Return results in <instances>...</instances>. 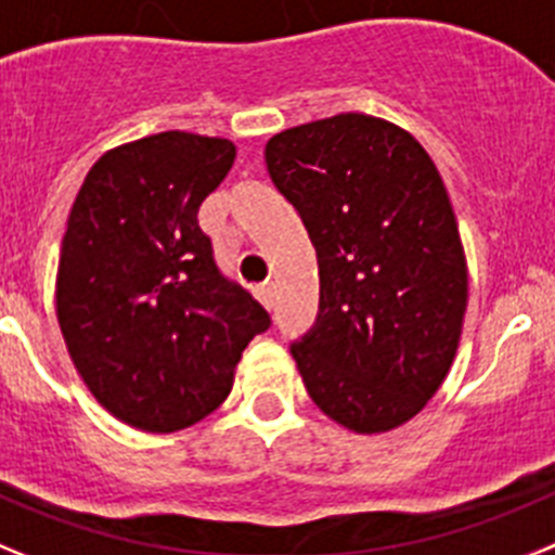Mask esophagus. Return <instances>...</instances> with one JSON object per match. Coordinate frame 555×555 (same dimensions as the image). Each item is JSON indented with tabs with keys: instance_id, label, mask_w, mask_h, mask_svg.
Segmentation results:
<instances>
[{
	"instance_id": "1",
	"label": "esophagus",
	"mask_w": 555,
	"mask_h": 555,
	"mask_svg": "<svg viewBox=\"0 0 555 555\" xmlns=\"http://www.w3.org/2000/svg\"><path fill=\"white\" fill-rule=\"evenodd\" d=\"M257 298H259V301H262L264 307H268V310H271V307H273V284H268V282L259 284V287H257Z\"/></svg>"
}]
</instances>
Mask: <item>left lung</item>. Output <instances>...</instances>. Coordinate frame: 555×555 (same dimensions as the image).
<instances>
[{
  "mask_svg": "<svg viewBox=\"0 0 555 555\" xmlns=\"http://www.w3.org/2000/svg\"><path fill=\"white\" fill-rule=\"evenodd\" d=\"M264 164L315 245L318 318L291 346L307 393L349 430H393L444 383L464 326L444 181L411 133L369 114L287 128Z\"/></svg>",
  "mask_w": 555,
  "mask_h": 555,
  "instance_id": "obj_1",
  "label": "left lung"
}]
</instances>
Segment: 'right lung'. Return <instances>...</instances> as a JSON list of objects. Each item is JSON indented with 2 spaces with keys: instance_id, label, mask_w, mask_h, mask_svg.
Returning a JSON list of instances; mask_svg holds the SVG:
<instances>
[{
  "instance_id": "1",
  "label": "right lung",
  "mask_w": 555,
  "mask_h": 555,
  "mask_svg": "<svg viewBox=\"0 0 555 555\" xmlns=\"http://www.w3.org/2000/svg\"><path fill=\"white\" fill-rule=\"evenodd\" d=\"M234 156L229 139L144 137L100 156L72 204L57 324L94 399L137 430L176 433L209 416L245 346L271 326L220 273L197 225Z\"/></svg>"
}]
</instances>
